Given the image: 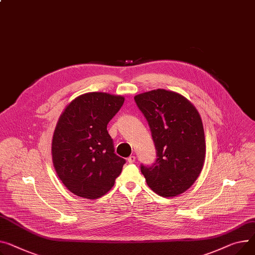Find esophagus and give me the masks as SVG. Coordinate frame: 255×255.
Listing matches in <instances>:
<instances>
[{
    "label": "esophagus",
    "instance_id": "esophagus-1",
    "mask_svg": "<svg viewBox=\"0 0 255 255\" xmlns=\"http://www.w3.org/2000/svg\"><path fill=\"white\" fill-rule=\"evenodd\" d=\"M127 161H128V163H130V164L134 163V162H135V156H130V157L127 159Z\"/></svg>",
    "mask_w": 255,
    "mask_h": 255
}]
</instances>
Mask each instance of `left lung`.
Instances as JSON below:
<instances>
[{
  "mask_svg": "<svg viewBox=\"0 0 255 255\" xmlns=\"http://www.w3.org/2000/svg\"><path fill=\"white\" fill-rule=\"evenodd\" d=\"M149 125L157 150L156 163L140 170L149 188L162 197L190 189L205 161L204 129L197 109L179 93L165 89L134 96Z\"/></svg>",
  "mask_w": 255,
  "mask_h": 255,
  "instance_id": "obj_1",
  "label": "left lung"
}]
</instances>
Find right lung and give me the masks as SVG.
<instances>
[{
  "mask_svg": "<svg viewBox=\"0 0 255 255\" xmlns=\"http://www.w3.org/2000/svg\"><path fill=\"white\" fill-rule=\"evenodd\" d=\"M124 100L105 92L85 93L60 115L52 138V161L59 179L76 196L103 197L121 174L126 161L114 152L107 126Z\"/></svg>",
  "mask_w": 255,
  "mask_h": 255,
  "instance_id": "1",
  "label": "right lung"
}]
</instances>
